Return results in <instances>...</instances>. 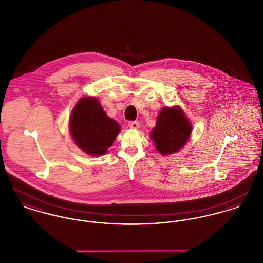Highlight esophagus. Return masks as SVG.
<instances>
[{
    "label": "esophagus",
    "mask_w": 263,
    "mask_h": 263,
    "mask_svg": "<svg viewBox=\"0 0 263 263\" xmlns=\"http://www.w3.org/2000/svg\"><path fill=\"white\" fill-rule=\"evenodd\" d=\"M128 126L131 128V129H138L139 128V122L138 121H130L128 123Z\"/></svg>",
    "instance_id": "34e87169"
}]
</instances>
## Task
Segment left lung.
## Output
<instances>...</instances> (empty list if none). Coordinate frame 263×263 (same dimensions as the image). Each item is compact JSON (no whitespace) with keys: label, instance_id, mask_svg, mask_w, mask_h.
Masks as SVG:
<instances>
[{"label":"left lung","instance_id":"8db88e82","mask_svg":"<svg viewBox=\"0 0 263 263\" xmlns=\"http://www.w3.org/2000/svg\"><path fill=\"white\" fill-rule=\"evenodd\" d=\"M191 130V123L179 106H166L159 114L150 136L159 153L171 155L186 144Z\"/></svg>","mask_w":263,"mask_h":263}]
</instances>
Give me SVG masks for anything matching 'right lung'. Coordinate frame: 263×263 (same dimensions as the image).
<instances>
[{"label":"right lung","instance_id":"right-lung-1","mask_svg":"<svg viewBox=\"0 0 263 263\" xmlns=\"http://www.w3.org/2000/svg\"><path fill=\"white\" fill-rule=\"evenodd\" d=\"M69 126L76 145L91 156L105 154L120 132L118 123L91 97L83 98L76 104Z\"/></svg>","mask_w":263,"mask_h":263}]
</instances>
